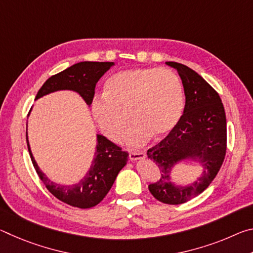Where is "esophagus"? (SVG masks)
Instances as JSON below:
<instances>
[{
	"instance_id": "34e87169",
	"label": "esophagus",
	"mask_w": 253,
	"mask_h": 253,
	"mask_svg": "<svg viewBox=\"0 0 253 253\" xmlns=\"http://www.w3.org/2000/svg\"><path fill=\"white\" fill-rule=\"evenodd\" d=\"M146 157V154L143 151H138V152H130L129 153V158L131 161H137V160H144Z\"/></svg>"
}]
</instances>
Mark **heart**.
Masks as SVG:
<instances>
[{
    "label": "heart",
    "mask_w": 253,
    "mask_h": 253,
    "mask_svg": "<svg viewBox=\"0 0 253 253\" xmlns=\"http://www.w3.org/2000/svg\"><path fill=\"white\" fill-rule=\"evenodd\" d=\"M184 102L182 81L174 71L134 68L107 80L105 95L92 98L91 111L100 130L114 142L123 137L129 115L134 124L126 140L137 147L153 135L169 134L182 117Z\"/></svg>",
    "instance_id": "1"
}]
</instances>
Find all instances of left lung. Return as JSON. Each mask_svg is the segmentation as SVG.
Returning <instances> with one entry per match:
<instances>
[{
    "instance_id": "1",
    "label": "left lung",
    "mask_w": 253,
    "mask_h": 253,
    "mask_svg": "<svg viewBox=\"0 0 253 253\" xmlns=\"http://www.w3.org/2000/svg\"><path fill=\"white\" fill-rule=\"evenodd\" d=\"M176 69L185 93V107L174 129L147 151L148 158L161 170L157 182L148 190L166 204H182L195 198L212 183L223 164L226 152V118L221 98L198 72L182 63L168 61ZM200 162L203 175L186 187L171 183L170 172L179 161Z\"/></svg>"
}]
</instances>
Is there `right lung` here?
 <instances>
[{"instance_id":"add662e5","label":"right lung","mask_w":253,"mask_h":253,"mask_svg":"<svg viewBox=\"0 0 253 253\" xmlns=\"http://www.w3.org/2000/svg\"><path fill=\"white\" fill-rule=\"evenodd\" d=\"M113 66L114 62L84 61L76 63L50 77L38 91L36 99L58 90H72L79 93L85 104L90 106L95 96L96 84ZM27 144L34 169L50 193L63 203L79 209H89L100 203L128 161L127 152L122 151L121 147L105 136L97 135L95 158L84 177L74 185H60L50 181L39 169L30 148L28 135Z\"/></svg>"}]
</instances>
